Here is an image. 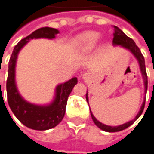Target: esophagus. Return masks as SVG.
Here are the masks:
<instances>
[{"mask_svg":"<svg viewBox=\"0 0 154 154\" xmlns=\"http://www.w3.org/2000/svg\"><path fill=\"white\" fill-rule=\"evenodd\" d=\"M88 75V73H85V74L83 75V78H84V79H86Z\"/></svg>","mask_w":154,"mask_h":154,"instance_id":"esophagus-1","label":"esophagus"}]
</instances>
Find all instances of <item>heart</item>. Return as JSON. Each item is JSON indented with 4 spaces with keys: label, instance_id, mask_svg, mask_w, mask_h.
Wrapping results in <instances>:
<instances>
[{
    "label": "heart",
    "instance_id": "obj_1",
    "mask_svg": "<svg viewBox=\"0 0 154 154\" xmlns=\"http://www.w3.org/2000/svg\"><path fill=\"white\" fill-rule=\"evenodd\" d=\"M100 35L97 32H86L75 40V45L79 49L88 51L93 49L100 40Z\"/></svg>",
    "mask_w": 154,
    "mask_h": 154
}]
</instances>
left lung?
Instances as JSON below:
<instances>
[{
    "mask_svg": "<svg viewBox=\"0 0 154 154\" xmlns=\"http://www.w3.org/2000/svg\"><path fill=\"white\" fill-rule=\"evenodd\" d=\"M113 29H114V37H113V45H120L122 46L126 49H128L129 51L131 52V54L133 56L137 58L138 62H139V65H140V72H141V75H142V78H143V81H144V88H145V93L147 91V87H148V78H147V73H146V68H145V61H144V57L142 56V54L140 50V48L136 45V44L134 43V41L128 37L124 32L120 30L119 27L117 26H113ZM86 98H87V101L88 103V93L86 94ZM144 105H145V100L142 103L141 107H140V109L139 111V113L137 114V116L135 117L134 119L131 120L129 122H126L122 125H119V126H108V125H105L101 122H100L98 120L94 117V115L92 114V112L90 111V114H91V118L93 119L94 123L100 128L101 129L102 131H108V132H116V131H120L122 130H125L127 129L128 127H130L135 120L141 115L142 111H143V109H144Z\"/></svg>",
    "mask_w": 154,
    "mask_h": 154,
    "instance_id": "left-lung-1",
    "label": "left lung"
}]
</instances>
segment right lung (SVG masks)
I'll list each match as a JSON object with an SVG mask.
<instances>
[{"label":"right lung","instance_id":"1","mask_svg":"<svg viewBox=\"0 0 154 154\" xmlns=\"http://www.w3.org/2000/svg\"><path fill=\"white\" fill-rule=\"evenodd\" d=\"M58 30L50 27L37 29L25 38L22 39L15 46L11 56L8 66V78L6 82L8 104L15 117L26 127L45 131L58 125L65 116L67 98L74 86L78 83V79L73 78L70 80L60 84L56 88V97L47 106H38L25 101L19 94L15 84V65L18 54L23 45L34 38L53 39L58 34Z\"/></svg>","mask_w":154,"mask_h":154}]
</instances>
